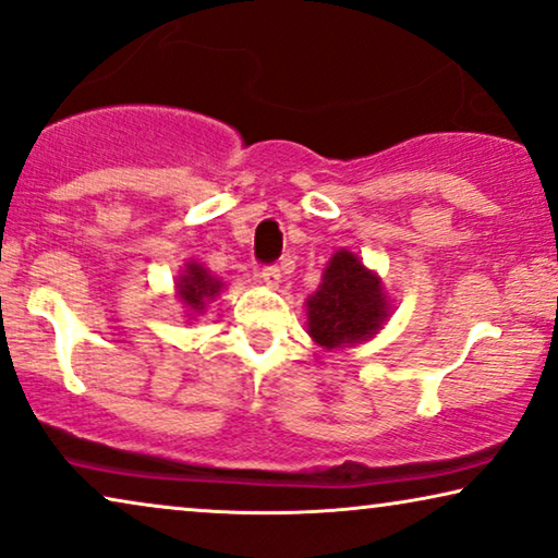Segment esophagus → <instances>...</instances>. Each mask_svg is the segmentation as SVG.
I'll return each mask as SVG.
<instances>
[{"mask_svg":"<svg viewBox=\"0 0 558 558\" xmlns=\"http://www.w3.org/2000/svg\"><path fill=\"white\" fill-rule=\"evenodd\" d=\"M280 278H283V275H280V267H275V265H267V267H263V272H259V280L270 288H278Z\"/></svg>","mask_w":558,"mask_h":558,"instance_id":"esophagus-1","label":"esophagus"}]
</instances>
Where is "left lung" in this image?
Instances as JSON below:
<instances>
[{"instance_id":"obj_1","label":"left lung","mask_w":558,"mask_h":558,"mask_svg":"<svg viewBox=\"0 0 558 558\" xmlns=\"http://www.w3.org/2000/svg\"><path fill=\"white\" fill-rule=\"evenodd\" d=\"M308 333L318 347L339 349L367 341L390 316L380 278L349 250L333 252L322 286L306 301Z\"/></svg>"}]
</instances>
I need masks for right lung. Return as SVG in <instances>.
Returning <instances> with one entry per match:
<instances>
[{
	"instance_id": "obj_1",
	"label": "right lung",
	"mask_w": 558,
	"mask_h": 558,
	"mask_svg": "<svg viewBox=\"0 0 558 558\" xmlns=\"http://www.w3.org/2000/svg\"><path fill=\"white\" fill-rule=\"evenodd\" d=\"M178 299H181V303L185 308H189V316H198L202 311L206 308V303L214 301L219 295L221 288H225V283L221 280L214 278V275L206 270L204 265L198 263H191L185 265V270L181 278H178Z\"/></svg>"
}]
</instances>
